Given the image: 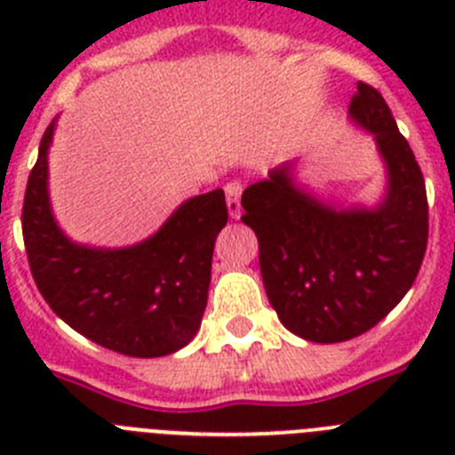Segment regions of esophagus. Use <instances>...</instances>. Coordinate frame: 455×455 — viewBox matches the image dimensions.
Returning <instances> with one entry per match:
<instances>
[{
	"label": "esophagus",
	"mask_w": 455,
	"mask_h": 455,
	"mask_svg": "<svg viewBox=\"0 0 455 455\" xmlns=\"http://www.w3.org/2000/svg\"><path fill=\"white\" fill-rule=\"evenodd\" d=\"M241 191H243V187H241L239 182H230L225 184V198H228V212H230L232 219H241Z\"/></svg>",
	"instance_id": "34e87169"
}]
</instances>
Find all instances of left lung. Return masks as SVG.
<instances>
[{
  "mask_svg": "<svg viewBox=\"0 0 455 455\" xmlns=\"http://www.w3.org/2000/svg\"><path fill=\"white\" fill-rule=\"evenodd\" d=\"M348 120L373 136L383 162L376 203L321 196L300 175V159L273 168L241 198L268 303L289 332L316 344L353 339L383 321L415 283L428 241L424 178L383 95L357 84Z\"/></svg>",
  "mask_w": 455,
  "mask_h": 455,
  "instance_id": "1",
  "label": "left lung"
}]
</instances>
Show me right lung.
Returning a JSON list of instances; mask_svg holds the SVG:
<instances>
[{"instance_id": "1", "label": "right lung", "mask_w": 455, "mask_h": 455, "mask_svg": "<svg viewBox=\"0 0 455 455\" xmlns=\"http://www.w3.org/2000/svg\"><path fill=\"white\" fill-rule=\"evenodd\" d=\"M56 120L43 134L27 182L22 235L43 299L79 335L130 357L180 351L200 331L212 255L228 223L223 188L184 200L162 228L132 246L72 241L50 198V148Z\"/></svg>"}]
</instances>
